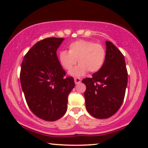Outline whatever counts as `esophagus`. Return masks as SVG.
Listing matches in <instances>:
<instances>
[{"label":"esophagus","instance_id":"34e87169","mask_svg":"<svg viewBox=\"0 0 148 148\" xmlns=\"http://www.w3.org/2000/svg\"><path fill=\"white\" fill-rule=\"evenodd\" d=\"M74 82H75L76 85H78V84L80 83V79L79 78H74Z\"/></svg>","mask_w":148,"mask_h":148}]
</instances>
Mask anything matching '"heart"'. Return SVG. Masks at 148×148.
<instances>
[{"instance_id": "b5f03b06", "label": "heart", "mask_w": 148, "mask_h": 148, "mask_svg": "<svg viewBox=\"0 0 148 148\" xmlns=\"http://www.w3.org/2000/svg\"><path fill=\"white\" fill-rule=\"evenodd\" d=\"M68 48V52L62 50L59 52V61L61 67L68 72L74 68L78 61L80 64L70 72L72 76H83L88 71L97 72L103 66L106 51L101 44L80 40L71 43Z\"/></svg>"}]
</instances>
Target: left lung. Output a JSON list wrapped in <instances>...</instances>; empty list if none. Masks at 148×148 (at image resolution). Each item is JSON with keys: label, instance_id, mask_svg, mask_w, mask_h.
Returning <instances> with one entry per match:
<instances>
[{"label": "left lung", "instance_id": "left-lung-1", "mask_svg": "<svg viewBox=\"0 0 148 148\" xmlns=\"http://www.w3.org/2000/svg\"><path fill=\"white\" fill-rule=\"evenodd\" d=\"M106 58L102 68L91 78L82 80L86 85L84 93L89 113L98 119L113 115L124 101L128 72L124 55L113 43L106 41Z\"/></svg>", "mask_w": 148, "mask_h": 148}]
</instances>
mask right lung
Instances as JSON below:
<instances>
[{
    "instance_id": "add662e5",
    "label": "right lung",
    "mask_w": 148,
    "mask_h": 148,
    "mask_svg": "<svg viewBox=\"0 0 148 148\" xmlns=\"http://www.w3.org/2000/svg\"><path fill=\"white\" fill-rule=\"evenodd\" d=\"M64 38L49 37L37 42L24 56L20 83L27 103L39 118L52 121L67 111L69 93L75 86L72 76L65 77L57 55Z\"/></svg>"
}]
</instances>
